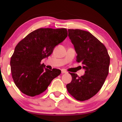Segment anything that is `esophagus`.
Instances as JSON below:
<instances>
[{
    "mask_svg": "<svg viewBox=\"0 0 122 122\" xmlns=\"http://www.w3.org/2000/svg\"><path fill=\"white\" fill-rule=\"evenodd\" d=\"M61 73H67V72L66 71H65V70H61Z\"/></svg>",
    "mask_w": 122,
    "mask_h": 122,
    "instance_id": "1",
    "label": "esophagus"
}]
</instances>
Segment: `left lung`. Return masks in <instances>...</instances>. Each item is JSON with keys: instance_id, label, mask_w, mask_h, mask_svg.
Returning <instances> with one entry per match:
<instances>
[{"instance_id": "1", "label": "left lung", "mask_w": 122, "mask_h": 122, "mask_svg": "<svg viewBox=\"0 0 122 122\" xmlns=\"http://www.w3.org/2000/svg\"><path fill=\"white\" fill-rule=\"evenodd\" d=\"M68 36L77 54L76 61L83 65L85 74L79 77L70 73L72 80L66 88L75 99L84 101L95 96L104 84L108 75L110 57L106 46L89 32L68 29Z\"/></svg>"}]
</instances>
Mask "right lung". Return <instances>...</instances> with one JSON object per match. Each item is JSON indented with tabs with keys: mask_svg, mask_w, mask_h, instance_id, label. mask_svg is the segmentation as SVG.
<instances>
[{
	"mask_svg": "<svg viewBox=\"0 0 122 122\" xmlns=\"http://www.w3.org/2000/svg\"><path fill=\"white\" fill-rule=\"evenodd\" d=\"M67 36L65 28H41L18 43L11 58V71L15 85L22 93L31 97L40 95L61 74L60 69L50 71L41 62Z\"/></svg>",
	"mask_w": 122,
	"mask_h": 122,
	"instance_id": "obj_1",
	"label": "right lung"
}]
</instances>
